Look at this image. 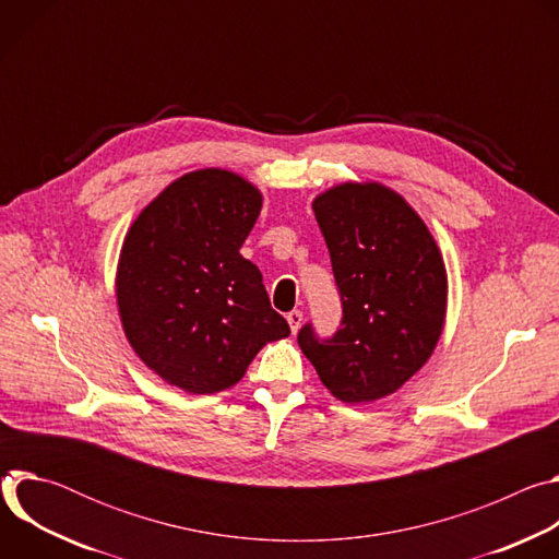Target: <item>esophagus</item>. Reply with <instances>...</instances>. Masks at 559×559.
<instances>
[{
    "label": "esophagus",
    "instance_id": "34e87169",
    "mask_svg": "<svg viewBox=\"0 0 559 559\" xmlns=\"http://www.w3.org/2000/svg\"><path fill=\"white\" fill-rule=\"evenodd\" d=\"M287 323H289L292 334H296V332H298V328H300V323H302V311H300V309L289 311V313H287Z\"/></svg>",
    "mask_w": 559,
    "mask_h": 559
}]
</instances>
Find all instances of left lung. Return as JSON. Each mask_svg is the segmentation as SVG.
<instances>
[{
	"instance_id": "left-lung-1",
	"label": "left lung",
	"mask_w": 559,
	"mask_h": 559,
	"mask_svg": "<svg viewBox=\"0 0 559 559\" xmlns=\"http://www.w3.org/2000/svg\"><path fill=\"white\" fill-rule=\"evenodd\" d=\"M332 257L343 328L298 345L330 393L365 405L401 389L431 358L447 316V267L433 234L405 197L347 181L311 203Z\"/></svg>"
}]
</instances>
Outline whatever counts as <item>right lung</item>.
Wrapping results in <instances>:
<instances>
[{
	"instance_id": "obj_1",
	"label": "right lung",
	"mask_w": 559,
	"mask_h": 559,
	"mask_svg": "<svg viewBox=\"0 0 559 559\" xmlns=\"http://www.w3.org/2000/svg\"><path fill=\"white\" fill-rule=\"evenodd\" d=\"M263 205L241 175L203 168L173 181L130 225L115 278L126 338L168 384L218 393L289 336L263 276L238 254Z\"/></svg>"
}]
</instances>
